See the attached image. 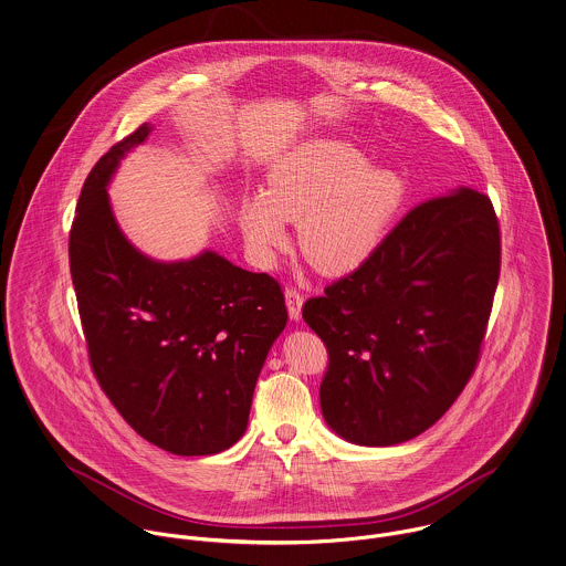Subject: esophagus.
<instances>
[{"label": "esophagus", "instance_id": "esophagus-1", "mask_svg": "<svg viewBox=\"0 0 566 566\" xmlns=\"http://www.w3.org/2000/svg\"><path fill=\"white\" fill-rule=\"evenodd\" d=\"M284 295H286V306H289V314H291V318H293V321H297V318L302 316L304 295H302L297 289H293V286H289V289L284 291Z\"/></svg>", "mask_w": 566, "mask_h": 566}]
</instances>
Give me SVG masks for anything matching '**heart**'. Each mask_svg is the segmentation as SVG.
I'll return each instance as SVG.
<instances>
[{"mask_svg":"<svg viewBox=\"0 0 566 566\" xmlns=\"http://www.w3.org/2000/svg\"><path fill=\"white\" fill-rule=\"evenodd\" d=\"M403 201V180L354 145L316 138L284 156L264 195L245 197L239 221L253 252L289 245L286 221H300V248L323 273L360 266L386 239Z\"/></svg>","mask_w":566,"mask_h":566,"instance_id":"obj_1","label":"heart"}]
</instances>
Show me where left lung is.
Listing matches in <instances>:
<instances>
[{
    "instance_id": "1",
    "label": "left lung",
    "mask_w": 566,
    "mask_h": 566,
    "mask_svg": "<svg viewBox=\"0 0 566 566\" xmlns=\"http://www.w3.org/2000/svg\"><path fill=\"white\" fill-rule=\"evenodd\" d=\"M502 269L500 219L480 190L417 203L356 271L304 304L327 349V426L386 447L415 439L473 376Z\"/></svg>"
}]
</instances>
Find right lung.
Instances as JSON below:
<instances>
[{
	"instance_id": "add662e5",
	"label": "right lung",
	"mask_w": 566,
	"mask_h": 566,
	"mask_svg": "<svg viewBox=\"0 0 566 566\" xmlns=\"http://www.w3.org/2000/svg\"><path fill=\"white\" fill-rule=\"evenodd\" d=\"M136 127L91 169L69 232L88 363L127 426L176 455H210L248 430L253 388L289 313L269 273L214 252L156 262L119 230L106 185Z\"/></svg>"
}]
</instances>
